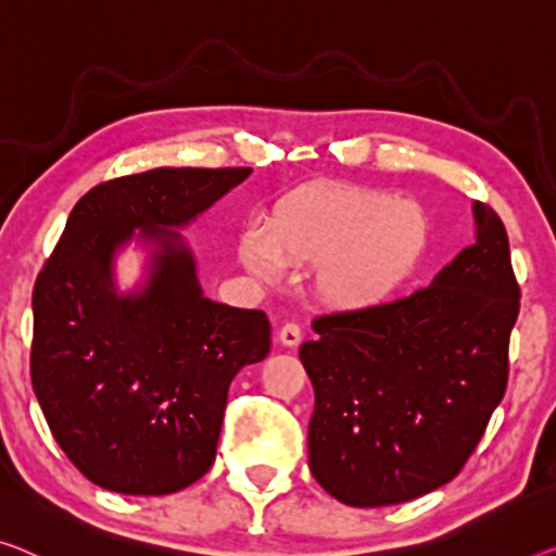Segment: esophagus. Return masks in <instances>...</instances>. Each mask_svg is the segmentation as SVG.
<instances>
[{
  "instance_id": "esophagus-1",
  "label": "esophagus",
  "mask_w": 556,
  "mask_h": 556,
  "mask_svg": "<svg viewBox=\"0 0 556 556\" xmlns=\"http://www.w3.org/2000/svg\"><path fill=\"white\" fill-rule=\"evenodd\" d=\"M302 339V327L296 325V321H287V325H281L279 329V342L285 346H296Z\"/></svg>"
}]
</instances>
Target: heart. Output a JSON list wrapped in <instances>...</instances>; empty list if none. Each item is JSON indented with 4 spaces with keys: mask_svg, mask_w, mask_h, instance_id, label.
<instances>
[{
    "mask_svg": "<svg viewBox=\"0 0 556 556\" xmlns=\"http://www.w3.org/2000/svg\"><path fill=\"white\" fill-rule=\"evenodd\" d=\"M425 244L419 210L375 189L342 187L296 197L271 231L254 227L242 260L264 277L285 262L319 267V292L337 306H367L389 294Z\"/></svg>",
    "mask_w": 556,
    "mask_h": 556,
    "instance_id": "obj_1",
    "label": "heart"
}]
</instances>
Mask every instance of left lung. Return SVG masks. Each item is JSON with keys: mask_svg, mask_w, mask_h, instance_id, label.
Segmentation results:
<instances>
[{"mask_svg": "<svg viewBox=\"0 0 556 556\" xmlns=\"http://www.w3.org/2000/svg\"><path fill=\"white\" fill-rule=\"evenodd\" d=\"M475 217V244L429 287L312 319L309 469L342 504L387 507L452 482L507 392L521 292L500 214L477 202Z\"/></svg>", "mask_w": 556, "mask_h": 556, "instance_id": "8db88e82", "label": "left lung"}]
</instances>
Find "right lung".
I'll list each match as a JSON object with an SVG mask.
<instances>
[{
    "mask_svg": "<svg viewBox=\"0 0 556 556\" xmlns=\"http://www.w3.org/2000/svg\"><path fill=\"white\" fill-rule=\"evenodd\" d=\"M250 167H160L74 204L31 289L29 377L74 467L110 492L160 496L210 471L231 379L269 354L262 309L202 296L177 231ZM139 226L165 252L148 289L111 292V254Z\"/></svg>",
    "mask_w": 556,
    "mask_h": 556,
    "instance_id": "add662e5",
    "label": "right lung"
}]
</instances>
